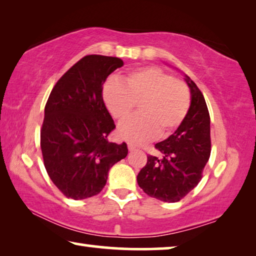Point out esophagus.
<instances>
[{"label":"esophagus","instance_id":"obj_1","mask_svg":"<svg viewBox=\"0 0 256 256\" xmlns=\"http://www.w3.org/2000/svg\"><path fill=\"white\" fill-rule=\"evenodd\" d=\"M128 148L130 151H134V150L136 149V146L133 144H128Z\"/></svg>","mask_w":256,"mask_h":256}]
</instances>
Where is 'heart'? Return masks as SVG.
<instances>
[{
	"instance_id": "1",
	"label": "heart",
	"mask_w": 256,
	"mask_h": 256,
	"mask_svg": "<svg viewBox=\"0 0 256 256\" xmlns=\"http://www.w3.org/2000/svg\"><path fill=\"white\" fill-rule=\"evenodd\" d=\"M104 100L110 114L122 122L120 136L132 142H144L157 134L170 136L180 126L190 104V94L183 81L174 79L157 66H144L128 72L122 82L110 80L104 86Z\"/></svg>"
}]
</instances>
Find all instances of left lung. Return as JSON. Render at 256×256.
Segmentation results:
<instances>
[{
    "label": "left lung",
    "instance_id": "left-lung-1",
    "mask_svg": "<svg viewBox=\"0 0 256 256\" xmlns=\"http://www.w3.org/2000/svg\"><path fill=\"white\" fill-rule=\"evenodd\" d=\"M190 106L175 133L154 144L162 157L148 154L138 174V184L149 196L164 202H178L200 183L210 158V115L198 86L186 76Z\"/></svg>",
    "mask_w": 256,
    "mask_h": 256
}]
</instances>
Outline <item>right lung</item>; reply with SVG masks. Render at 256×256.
<instances>
[{"label": "right lung", "instance_id": "right-lung-1", "mask_svg": "<svg viewBox=\"0 0 256 256\" xmlns=\"http://www.w3.org/2000/svg\"><path fill=\"white\" fill-rule=\"evenodd\" d=\"M118 58L86 55L56 82L47 99L40 148L50 178L66 198L84 200L106 185L108 170L128 156L125 142L108 136L116 126L102 99V84Z\"/></svg>", "mask_w": 256, "mask_h": 256}]
</instances>
